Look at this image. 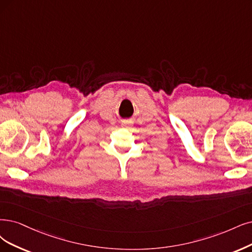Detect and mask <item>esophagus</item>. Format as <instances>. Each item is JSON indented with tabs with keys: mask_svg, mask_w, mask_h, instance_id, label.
<instances>
[{
	"mask_svg": "<svg viewBox=\"0 0 252 252\" xmlns=\"http://www.w3.org/2000/svg\"><path fill=\"white\" fill-rule=\"evenodd\" d=\"M124 126H131V124H129V123H126V124H124Z\"/></svg>",
	"mask_w": 252,
	"mask_h": 252,
	"instance_id": "1",
	"label": "esophagus"
}]
</instances>
